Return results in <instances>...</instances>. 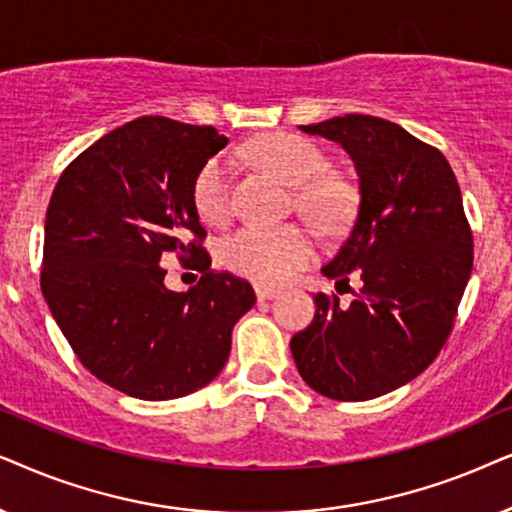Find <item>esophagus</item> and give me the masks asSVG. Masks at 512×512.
<instances>
[{
    "label": "esophagus",
    "mask_w": 512,
    "mask_h": 512,
    "mask_svg": "<svg viewBox=\"0 0 512 512\" xmlns=\"http://www.w3.org/2000/svg\"><path fill=\"white\" fill-rule=\"evenodd\" d=\"M255 292H257V299H260V302H269V299H276L278 295H281V290L269 288V285H255Z\"/></svg>",
    "instance_id": "1"
}]
</instances>
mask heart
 <instances>
[{
    "label": "heart",
    "instance_id": "obj_1",
    "mask_svg": "<svg viewBox=\"0 0 512 512\" xmlns=\"http://www.w3.org/2000/svg\"><path fill=\"white\" fill-rule=\"evenodd\" d=\"M252 159L281 177L285 185L297 187V206L323 227L342 220L349 210V187L327 175V156L311 140L292 133L264 135L250 147ZM231 163L227 156H210L192 182V203L206 224L220 227L231 213ZM313 245L304 229L295 224L283 227H241L224 238L222 260L231 271L262 285L288 281L297 269L311 260Z\"/></svg>",
    "mask_w": 512,
    "mask_h": 512
}]
</instances>
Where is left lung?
<instances>
[{
  "instance_id": "obj_1",
  "label": "left lung",
  "mask_w": 512,
  "mask_h": 512,
  "mask_svg": "<svg viewBox=\"0 0 512 512\" xmlns=\"http://www.w3.org/2000/svg\"><path fill=\"white\" fill-rule=\"evenodd\" d=\"M339 142L356 163L360 203L351 234L323 276L349 285L316 297V316L292 337L297 370L332 400L379 398L438 358L473 269V231L461 189L440 149L391 121L344 114L299 126Z\"/></svg>"
}]
</instances>
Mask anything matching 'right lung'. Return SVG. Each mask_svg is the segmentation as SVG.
Wrapping results in <instances>:
<instances>
[{
  "instance_id": "add662e5",
  "label": "right lung",
  "mask_w": 512,
  "mask_h": 512,
  "mask_svg": "<svg viewBox=\"0 0 512 512\" xmlns=\"http://www.w3.org/2000/svg\"><path fill=\"white\" fill-rule=\"evenodd\" d=\"M213 126L140 117L102 135L63 170L44 227L42 292L81 365L140 400H170L213 381L255 290L210 269L192 182L227 145ZM168 251L200 283L162 285Z\"/></svg>"
}]
</instances>
